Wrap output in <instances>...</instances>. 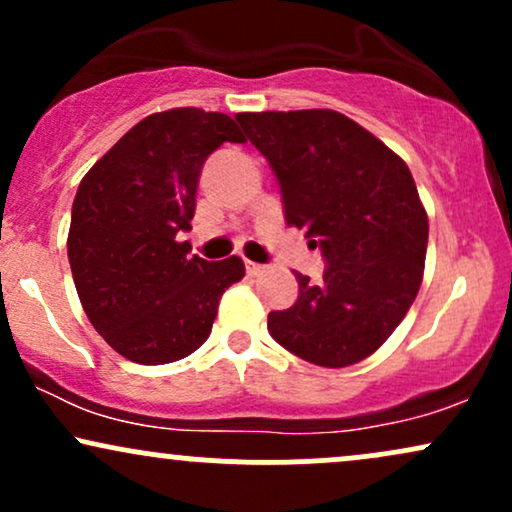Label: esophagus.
<instances>
[{
    "label": "esophagus",
    "instance_id": "1",
    "mask_svg": "<svg viewBox=\"0 0 512 512\" xmlns=\"http://www.w3.org/2000/svg\"><path fill=\"white\" fill-rule=\"evenodd\" d=\"M262 264H257V262H252V260H245V272H248L250 276H257L262 272Z\"/></svg>",
    "mask_w": 512,
    "mask_h": 512
}]
</instances>
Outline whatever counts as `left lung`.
Instances as JSON below:
<instances>
[{
  "label": "left lung",
  "instance_id": "8db88e82",
  "mask_svg": "<svg viewBox=\"0 0 512 512\" xmlns=\"http://www.w3.org/2000/svg\"><path fill=\"white\" fill-rule=\"evenodd\" d=\"M281 187L284 219L325 257L320 284L296 272L298 301L269 313L284 349L344 368L380 349L419 293L428 216L407 163L334 110L238 113Z\"/></svg>",
  "mask_w": 512,
  "mask_h": 512
}]
</instances>
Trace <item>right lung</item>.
<instances>
[{
    "label": "right lung",
    "instance_id": "add662e5",
    "mask_svg": "<svg viewBox=\"0 0 512 512\" xmlns=\"http://www.w3.org/2000/svg\"><path fill=\"white\" fill-rule=\"evenodd\" d=\"M223 142H245L223 113L175 108L137 122L81 180L67 252L88 320L120 356L161 366L207 342L240 257H190L197 182Z\"/></svg>",
    "mask_w": 512,
    "mask_h": 512
}]
</instances>
